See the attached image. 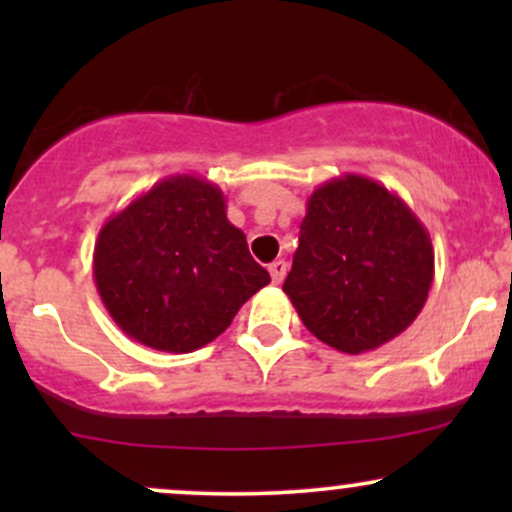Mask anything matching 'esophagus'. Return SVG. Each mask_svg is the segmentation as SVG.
I'll list each match as a JSON object with an SVG mask.
<instances>
[{
    "label": "esophagus",
    "mask_w": 512,
    "mask_h": 512,
    "mask_svg": "<svg viewBox=\"0 0 512 512\" xmlns=\"http://www.w3.org/2000/svg\"><path fill=\"white\" fill-rule=\"evenodd\" d=\"M286 272H289V264H286L284 260H274L272 264H269V274H272L274 284H281V281H284Z\"/></svg>",
    "instance_id": "esophagus-1"
}]
</instances>
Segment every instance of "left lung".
Returning a JSON list of instances; mask_svg holds the SVG:
<instances>
[{"instance_id": "left-lung-1", "label": "left lung", "mask_w": 512, "mask_h": 512, "mask_svg": "<svg viewBox=\"0 0 512 512\" xmlns=\"http://www.w3.org/2000/svg\"><path fill=\"white\" fill-rule=\"evenodd\" d=\"M431 284V238L395 192L346 173L308 197L284 293L320 342L378 349L416 320Z\"/></svg>"}]
</instances>
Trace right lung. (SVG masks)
I'll return each mask as SVG.
<instances>
[{
	"mask_svg": "<svg viewBox=\"0 0 512 512\" xmlns=\"http://www.w3.org/2000/svg\"><path fill=\"white\" fill-rule=\"evenodd\" d=\"M93 279L134 342L190 354L214 342L240 305L267 286L226 197L199 175H170L103 223Z\"/></svg>",
	"mask_w": 512,
	"mask_h": 512,
	"instance_id": "obj_1",
	"label": "right lung"
}]
</instances>
